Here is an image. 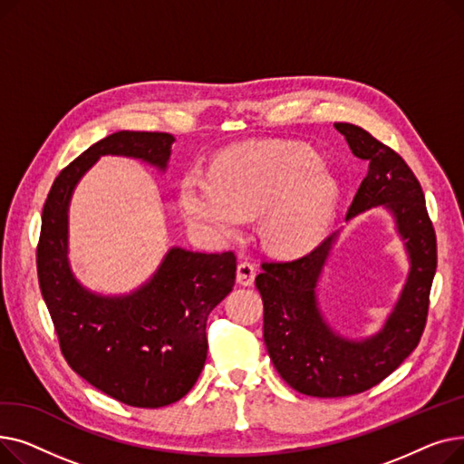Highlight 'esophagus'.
I'll return each instance as SVG.
<instances>
[{
    "label": "esophagus",
    "mask_w": 464,
    "mask_h": 464,
    "mask_svg": "<svg viewBox=\"0 0 464 464\" xmlns=\"http://www.w3.org/2000/svg\"><path fill=\"white\" fill-rule=\"evenodd\" d=\"M256 278V266L250 261H240L237 266V282L242 285H252Z\"/></svg>",
    "instance_id": "1"
}]
</instances>
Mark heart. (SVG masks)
Listing matches in <instances>:
<instances>
[{"instance_id":"heart-1","label":"heart","mask_w":464,"mask_h":464,"mask_svg":"<svg viewBox=\"0 0 464 464\" xmlns=\"http://www.w3.org/2000/svg\"><path fill=\"white\" fill-rule=\"evenodd\" d=\"M334 205L336 184L318 152L291 142L240 146L219 156L210 173L191 169L180 182V208L195 229L227 238L261 214L263 245L278 256L318 245Z\"/></svg>"}]
</instances>
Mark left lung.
<instances>
[{
  "instance_id": "obj_1",
  "label": "left lung",
  "mask_w": 464,
  "mask_h": 464,
  "mask_svg": "<svg viewBox=\"0 0 464 464\" xmlns=\"http://www.w3.org/2000/svg\"><path fill=\"white\" fill-rule=\"evenodd\" d=\"M353 156L369 161L346 218L383 205L392 210L410 256L402 295L383 329L362 343L336 334L322 318L315 284L331 252V235L291 261H263L256 287L263 299V340L278 374L310 397L334 399L367 392L418 348L436 273V233L420 180L387 144L359 126L338 121Z\"/></svg>"
}]
</instances>
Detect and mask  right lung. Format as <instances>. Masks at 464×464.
Masks as SVG:
<instances>
[{
    "mask_svg": "<svg viewBox=\"0 0 464 464\" xmlns=\"http://www.w3.org/2000/svg\"><path fill=\"white\" fill-rule=\"evenodd\" d=\"M175 137L118 131L92 144L56 177L43 207L37 276L69 367L105 395L135 408L180 401L207 359V320L235 285L237 256L169 250L154 278L128 297L86 291L67 265V205L102 156L165 169Z\"/></svg>",
    "mask_w": 464,
    "mask_h": 464,
    "instance_id": "right-lung-1",
    "label": "right lung"
}]
</instances>
